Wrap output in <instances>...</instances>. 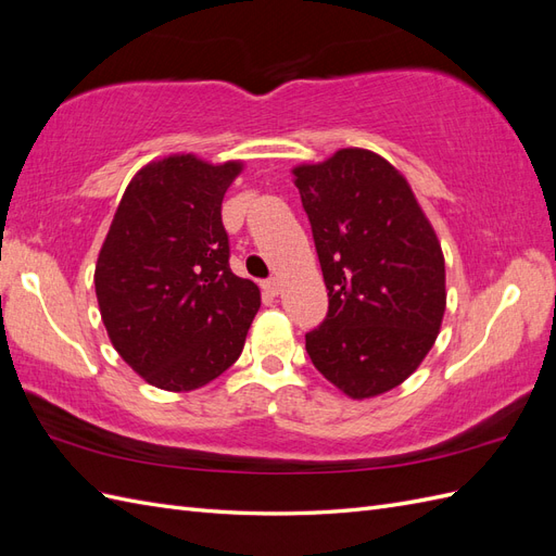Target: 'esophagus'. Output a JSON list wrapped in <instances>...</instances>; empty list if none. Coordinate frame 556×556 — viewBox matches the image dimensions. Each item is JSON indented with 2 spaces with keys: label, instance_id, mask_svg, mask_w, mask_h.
<instances>
[{
  "label": "esophagus",
  "instance_id": "1",
  "mask_svg": "<svg viewBox=\"0 0 556 556\" xmlns=\"http://www.w3.org/2000/svg\"><path fill=\"white\" fill-rule=\"evenodd\" d=\"M264 290L271 294V296H278L280 294V280L278 278H268L266 282H264Z\"/></svg>",
  "mask_w": 556,
  "mask_h": 556
}]
</instances>
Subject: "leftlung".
Wrapping results in <instances>:
<instances>
[{"mask_svg":"<svg viewBox=\"0 0 556 556\" xmlns=\"http://www.w3.org/2000/svg\"><path fill=\"white\" fill-rule=\"evenodd\" d=\"M292 176L329 290L308 357L345 396H380L417 371L441 331V241L406 176L374 150L341 148Z\"/></svg>","mask_w":556,"mask_h":556,"instance_id":"8db88e82","label":"left lung"}]
</instances>
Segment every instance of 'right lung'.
Returning <instances> with one entry per match:
<instances>
[{"instance_id":"1","label":"right lung","mask_w":556,"mask_h":556,"mask_svg":"<svg viewBox=\"0 0 556 556\" xmlns=\"http://www.w3.org/2000/svg\"><path fill=\"white\" fill-rule=\"evenodd\" d=\"M241 160L148 162L117 204L94 266L113 348L148 384L192 392L239 359L262 296L229 268L223 199Z\"/></svg>"}]
</instances>
